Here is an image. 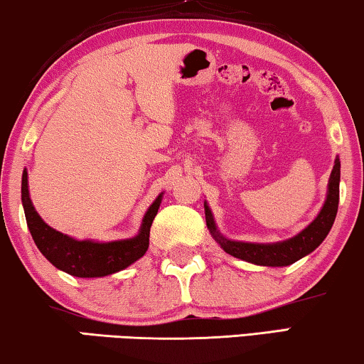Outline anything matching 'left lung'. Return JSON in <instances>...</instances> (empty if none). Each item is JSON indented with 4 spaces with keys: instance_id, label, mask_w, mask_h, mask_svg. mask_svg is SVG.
Wrapping results in <instances>:
<instances>
[{
    "instance_id": "8db88e82",
    "label": "left lung",
    "mask_w": 364,
    "mask_h": 364,
    "mask_svg": "<svg viewBox=\"0 0 364 364\" xmlns=\"http://www.w3.org/2000/svg\"><path fill=\"white\" fill-rule=\"evenodd\" d=\"M338 198H340V159L336 157L335 166L331 169L328 187H326V197L323 207L320 208L317 217L312 223H309L302 231H299L292 238L277 241V243H247V241L230 240L220 233L217 223H215L213 213L208 203L203 202L205 207V220H207V228L212 233L213 240L221 246V250L228 255L243 259L246 262L256 266L267 267H282L294 264V262L302 259L314 250L322 245V241L330 233L331 226L338 212Z\"/></svg>"
}]
</instances>
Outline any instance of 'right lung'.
<instances>
[{"label": "right lung", "mask_w": 364, "mask_h": 364, "mask_svg": "<svg viewBox=\"0 0 364 364\" xmlns=\"http://www.w3.org/2000/svg\"><path fill=\"white\" fill-rule=\"evenodd\" d=\"M162 195L164 192L157 195V198L146 210L138 235L133 238L113 241L75 240L52 228L36 212L33 200L29 197L26 169L23 171V182H21V200H23L26 221H28V228L36 246L52 266L75 277L109 276V274L126 269L139 257H143L149 247L151 225L161 207Z\"/></svg>", "instance_id": "obj_1"}]
</instances>
